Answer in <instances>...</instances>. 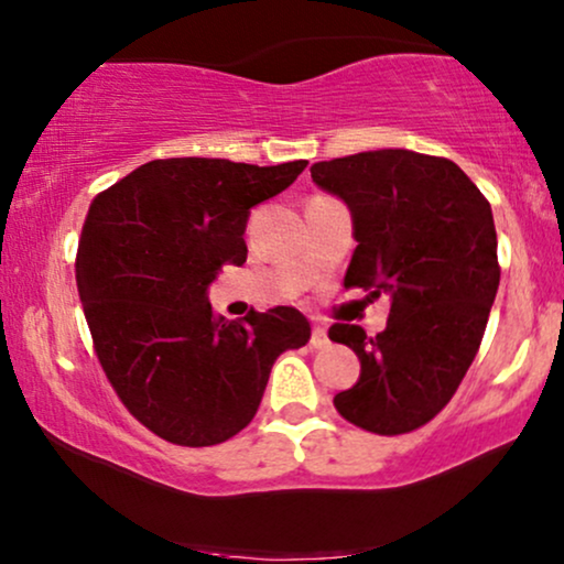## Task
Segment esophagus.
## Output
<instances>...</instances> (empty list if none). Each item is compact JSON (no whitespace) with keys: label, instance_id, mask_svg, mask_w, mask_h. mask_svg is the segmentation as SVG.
Here are the masks:
<instances>
[{"label":"esophagus","instance_id":"obj_1","mask_svg":"<svg viewBox=\"0 0 564 564\" xmlns=\"http://www.w3.org/2000/svg\"><path fill=\"white\" fill-rule=\"evenodd\" d=\"M310 345H313V349L328 347V332H326V328L315 326V328H313V336H310Z\"/></svg>","mask_w":564,"mask_h":564}]
</instances>
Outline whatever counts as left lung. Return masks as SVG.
<instances>
[{"label": "left lung", "instance_id": "obj_1", "mask_svg": "<svg viewBox=\"0 0 564 564\" xmlns=\"http://www.w3.org/2000/svg\"><path fill=\"white\" fill-rule=\"evenodd\" d=\"M310 174L352 215L345 286L390 296L377 336L328 328L360 360L336 411L377 435L419 430L448 405L480 349L501 281L494 212L453 161L405 148L318 161Z\"/></svg>", "mask_w": 564, "mask_h": 564}]
</instances>
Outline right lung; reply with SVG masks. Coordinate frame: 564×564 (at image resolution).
<instances>
[{"instance_id":"add662e5","label":"right lung","mask_w":564,"mask_h":564,"mask_svg":"<svg viewBox=\"0 0 564 564\" xmlns=\"http://www.w3.org/2000/svg\"><path fill=\"white\" fill-rule=\"evenodd\" d=\"M304 166L159 159L89 206L76 254L84 318L116 394L153 435L191 448L238 435L278 355L307 345L300 310L236 323L209 304L219 270L246 262L251 206L286 191Z\"/></svg>"}]
</instances>
